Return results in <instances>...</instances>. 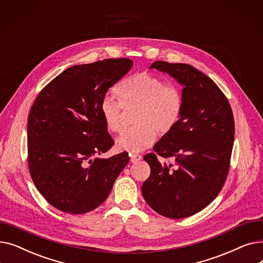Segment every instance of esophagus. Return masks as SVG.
<instances>
[{
	"mask_svg": "<svg viewBox=\"0 0 263 263\" xmlns=\"http://www.w3.org/2000/svg\"><path fill=\"white\" fill-rule=\"evenodd\" d=\"M141 160H142V156H140V155H136V154L130 155V161L132 163H136V162H139Z\"/></svg>",
	"mask_w": 263,
	"mask_h": 263,
	"instance_id": "1",
	"label": "esophagus"
}]
</instances>
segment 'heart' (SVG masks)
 <instances>
[{
    "label": "heart",
    "mask_w": 263,
    "mask_h": 263,
    "mask_svg": "<svg viewBox=\"0 0 263 263\" xmlns=\"http://www.w3.org/2000/svg\"><path fill=\"white\" fill-rule=\"evenodd\" d=\"M120 102L113 97L102 98L99 112L105 128L110 132L121 130L122 107L136 108L135 127L124 130L115 141L118 150L140 153L157 141L158 132L168 134L182 115L183 97L175 85L148 72H137L122 80L115 88Z\"/></svg>",
    "instance_id": "obj_1"
}]
</instances>
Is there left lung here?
Segmentation results:
<instances>
[{
  "instance_id": "8db88e82",
  "label": "left lung",
  "mask_w": 263,
  "mask_h": 263,
  "mask_svg": "<svg viewBox=\"0 0 263 263\" xmlns=\"http://www.w3.org/2000/svg\"><path fill=\"white\" fill-rule=\"evenodd\" d=\"M149 68L183 86V109L175 129L154 146L159 156L173 157L177 167L146 155L151 173L142 194L159 214L184 218L210 204L224 185L234 141L232 109L215 83L193 66L158 61Z\"/></svg>"
}]
</instances>
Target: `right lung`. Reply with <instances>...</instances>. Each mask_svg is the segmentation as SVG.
<instances>
[{
	"label": "right lung",
	"instance_id": "right-lung-1",
	"mask_svg": "<svg viewBox=\"0 0 263 263\" xmlns=\"http://www.w3.org/2000/svg\"><path fill=\"white\" fill-rule=\"evenodd\" d=\"M132 66L129 59L72 66L37 96L27 118L29 168L37 190L54 208L70 214L96 209L129 163L127 153L91 157L113 146L99 105Z\"/></svg>",
	"mask_w": 263,
	"mask_h": 263
}]
</instances>
